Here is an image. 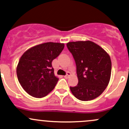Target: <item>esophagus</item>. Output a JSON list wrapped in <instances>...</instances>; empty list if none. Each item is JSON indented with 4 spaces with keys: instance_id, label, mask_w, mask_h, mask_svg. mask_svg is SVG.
Returning <instances> with one entry per match:
<instances>
[{
    "instance_id": "1",
    "label": "esophagus",
    "mask_w": 129,
    "mask_h": 129,
    "mask_svg": "<svg viewBox=\"0 0 129 129\" xmlns=\"http://www.w3.org/2000/svg\"><path fill=\"white\" fill-rule=\"evenodd\" d=\"M70 75H71V73H70V72H67V74H66V75L64 76V78H69Z\"/></svg>"
}]
</instances>
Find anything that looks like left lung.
<instances>
[{
	"mask_svg": "<svg viewBox=\"0 0 129 129\" xmlns=\"http://www.w3.org/2000/svg\"><path fill=\"white\" fill-rule=\"evenodd\" d=\"M67 48L76 66L78 83L70 87L72 94L82 101L97 98L108 86L111 72L110 56L100 46L90 41L69 42Z\"/></svg>",
	"mask_w": 129,
	"mask_h": 129,
	"instance_id": "left-lung-1",
	"label": "left lung"
}]
</instances>
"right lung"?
Segmentation results:
<instances>
[{"label": "right lung", "instance_id": "add662e5", "mask_svg": "<svg viewBox=\"0 0 129 129\" xmlns=\"http://www.w3.org/2000/svg\"><path fill=\"white\" fill-rule=\"evenodd\" d=\"M63 48V43L47 42L34 46L22 54L16 73L19 83L27 93L42 98L53 90L59 78L54 74L52 61Z\"/></svg>", "mask_w": 129, "mask_h": 129}]
</instances>
